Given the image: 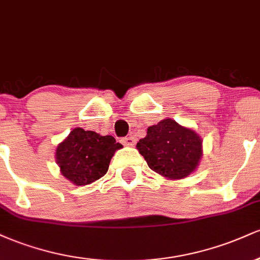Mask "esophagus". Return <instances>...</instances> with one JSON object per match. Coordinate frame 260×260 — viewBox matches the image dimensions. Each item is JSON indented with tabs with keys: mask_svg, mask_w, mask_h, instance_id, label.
<instances>
[{
	"mask_svg": "<svg viewBox=\"0 0 260 260\" xmlns=\"http://www.w3.org/2000/svg\"><path fill=\"white\" fill-rule=\"evenodd\" d=\"M122 143H123L124 145H127V147H134V145H136V139H134V137L132 136L124 137V138L122 139Z\"/></svg>",
	"mask_w": 260,
	"mask_h": 260,
	"instance_id": "esophagus-1",
	"label": "esophagus"
}]
</instances>
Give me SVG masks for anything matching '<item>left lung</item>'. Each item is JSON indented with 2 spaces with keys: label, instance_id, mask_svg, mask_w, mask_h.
<instances>
[{
  "label": "left lung",
  "instance_id": "8db88e82",
  "mask_svg": "<svg viewBox=\"0 0 260 260\" xmlns=\"http://www.w3.org/2000/svg\"><path fill=\"white\" fill-rule=\"evenodd\" d=\"M137 149L153 171L171 180H180L198 166L202 139L194 131L166 118L148 128L145 138L137 143Z\"/></svg>",
  "mask_w": 260,
  "mask_h": 260
}]
</instances>
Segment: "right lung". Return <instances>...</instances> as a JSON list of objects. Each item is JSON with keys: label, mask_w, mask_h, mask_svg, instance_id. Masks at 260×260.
I'll use <instances>...</instances> for the list:
<instances>
[{"label": "right lung", "mask_w": 260, "mask_h": 260, "mask_svg": "<svg viewBox=\"0 0 260 260\" xmlns=\"http://www.w3.org/2000/svg\"><path fill=\"white\" fill-rule=\"evenodd\" d=\"M121 148L111 136L76 128L56 149V161L67 180L85 186L106 174L111 157Z\"/></svg>", "instance_id": "right-lung-1"}]
</instances>
